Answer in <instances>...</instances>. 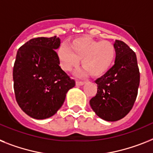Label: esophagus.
I'll return each instance as SVG.
<instances>
[{"label":"esophagus","mask_w":153,"mask_h":153,"mask_svg":"<svg viewBox=\"0 0 153 153\" xmlns=\"http://www.w3.org/2000/svg\"><path fill=\"white\" fill-rule=\"evenodd\" d=\"M84 84V81H76V86H82Z\"/></svg>","instance_id":"1"}]
</instances>
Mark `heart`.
I'll return each mask as SVG.
<instances>
[{
	"label": "heart",
	"instance_id": "heart-1",
	"mask_svg": "<svg viewBox=\"0 0 153 153\" xmlns=\"http://www.w3.org/2000/svg\"><path fill=\"white\" fill-rule=\"evenodd\" d=\"M60 66L65 71L76 67L81 59L84 70L80 76L88 72L92 76H100L110 69L116 58L114 45L107 40H98L90 37H79L72 40L69 47L61 45L57 51Z\"/></svg>",
	"mask_w": 153,
	"mask_h": 153
}]
</instances>
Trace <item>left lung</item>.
<instances>
[{
    "label": "left lung",
    "mask_w": 153,
    "mask_h": 153,
    "mask_svg": "<svg viewBox=\"0 0 153 153\" xmlns=\"http://www.w3.org/2000/svg\"><path fill=\"white\" fill-rule=\"evenodd\" d=\"M116 59L113 67L95 80L96 95L90 100L98 117L117 121L129 113L137 95L140 73L136 54L121 40H116Z\"/></svg>",
    "instance_id": "1"
}]
</instances>
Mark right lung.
I'll return each mask as SVG.
<instances>
[{
  "mask_svg": "<svg viewBox=\"0 0 153 153\" xmlns=\"http://www.w3.org/2000/svg\"><path fill=\"white\" fill-rule=\"evenodd\" d=\"M60 39L37 37L20 47L13 68L14 91L17 103L33 119L52 117L61 108L75 81L59 66L55 50Z\"/></svg>",
  "mask_w": 153,
  "mask_h": 153,
  "instance_id": "add662e5",
  "label": "right lung"
}]
</instances>
